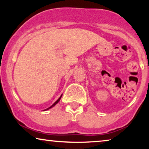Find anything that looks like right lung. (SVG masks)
I'll return each instance as SVG.
<instances>
[{
	"label": "right lung",
	"instance_id": "add662e5",
	"mask_svg": "<svg viewBox=\"0 0 149 149\" xmlns=\"http://www.w3.org/2000/svg\"><path fill=\"white\" fill-rule=\"evenodd\" d=\"M62 95H61V96H60V97H59V98H58V100H57V101L56 102H55V103L54 104H53V105H52V106H51V107H49V108H48V109H45V110H46V111H47V110H48V109H51V108H52L53 107H54V106H55V105H56V104H57V103H58V102L60 100L61 97H62Z\"/></svg>",
	"mask_w": 149,
	"mask_h": 149
}]
</instances>
